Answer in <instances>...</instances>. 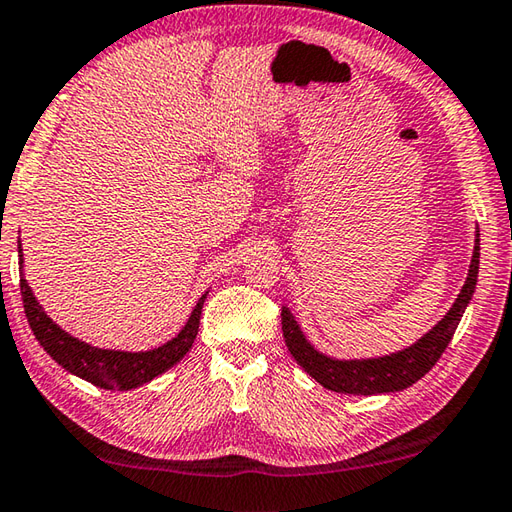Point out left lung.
Instances as JSON below:
<instances>
[{
	"mask_svg": "<svg viewBox=\"0 0 512 512\" xmlns=\"http://www.w3.org/2000/svg\"><path fill=\"white\" fill-rule=\"evenodd\" d=\"M479 274V234L475 240V252H472L468 278L457 296L455 305L432 330L419 339L414 345L406 347L397 354L379 356V359H361V361H339L330 359L307 343L296 325L294 316L283 307V336L287 350L292 352L296 363L316 379L327 390L345 392V394H383V392H399L417 383L423 374L432 370V365L439 361V356L452 341L457 325L464 316L466 307L475 292Z\"/></svg>",
	"mask_w": 512,
	"mask_h": 512,
	"instance_id": "1",
	"label": "left lung"
}]
</instances>
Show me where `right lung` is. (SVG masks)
Returning <instances> with one entry per match:
<instances>
[{
	"mask_svg": "<svg viewBox=\"0 0 512 512\" xmlns=\"http://www.w3.org/2000/svg\"><path fill=\"white\" fill-rule=\"evenodd\" d=\"M17 252L19 265H22V249H17ZM19 289H22L28 325H31L35 339L53 356V361L60 363L62 368L69 370L71 374L80 376V379L98 385V388L104 390H133L173 368L196 341L202 303H205L207 298V294L200 296V301L196 303L194 312H191L187 325L178 332L176 339H171L165 345H160L156 350L149 352H120L100 350V347L77 341L75 336L64 332L60 325H55L53 318H48L40 303L35 301L24 274L19 278Z\"/></svg>",
	"mask_w": 512,
	"mask_h": 512,
	"instance_id": "right-lung-1",
	"label": "right lung"
}]
</instances>
